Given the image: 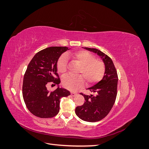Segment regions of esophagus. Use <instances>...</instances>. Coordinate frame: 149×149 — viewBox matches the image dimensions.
Instances as JSON below:
<instances>
[{"mask_svg": "<svg viewBox=\"0 0 149 149\" xmlns=\"http://www.w3.org/2000/svg\"><path fill=\"white\" fill-rule=\"evenodd\" d=\"M76 94V93H75V92H71V95L72 96H74Z\"/></svg>", "mask_w": 149, "mask_h": 149, "instance_id": "esophagus-1", "label": "esophagus"}]
</instances>
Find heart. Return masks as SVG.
Wrapping results in <instances>:
<instances>
[{
  "mask_svg": "<svg viewBox=\"0 0 149 149\" xmlns=\"http://www.w3.org/2000/svg\"><path fill=\"white\" fill-rule=\"evenodd\" d=\"M68 57L79 63L81 66L78 71L79 75L68 74L63 78L62 84L65 88L73 91L83 85L84 78L88 83H94L99 81L103 77L105 72L103 62L96 59V57L91 53L84 50L61 55L56 63L57 70L60 73L64 74L66 72Z\"/></svg>",
  "mask_w": 149,
  "mask_h": 149,
  "instance_id": "obj_1",
  "label": "heart"
}]
</instances>
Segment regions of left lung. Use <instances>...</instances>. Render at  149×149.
Returning <instances> with one entry per match:
<instances>
[{"label":"left lung","instance_id":"left-lung-1","mask_svg":"<svg viewBox=\"0 0 149 149\" xmlns=\"http://www.w3.org/2000/svg\"><path fill=\"white\" fill-rule=\"evenodd\" d=\"M87 50L97 53L105 65V73L100 82L88 88L95 96H90L81 93L84 97L83 105L76 107L75 113L84 121H100L109 114L115 102L118 91V76L111 58L96 48L84 47Z\"/></svg>","mask_w":149,"mask_h":149}]
</instances>
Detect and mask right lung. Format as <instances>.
I'll return each instance as SVG.
<instances>
[{
	"label": "right lung",
	"mask_w": 149,
	"mask_h": 149,
	"mask_svg": "<svg viewBox=\"0 0 149 149\" xmlns=\"http://www.w3.org/2000/svg\"><path fill=\"white\" fill-rule=\"evenodd\" d=\"M66 47H51L35 54L29 63L24 76L22 94L27 109L40 118H51L60 111V98L70 95L66 89L58 87L49 92L47 84H59L56 63Z\"/></svg>",
	"instance_id": "1"
}]
</instances>
